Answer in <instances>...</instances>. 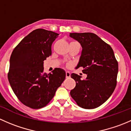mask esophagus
<instances>
[{
	"mask_svg": "<svg viewBox=\"0 0 131 131\" xmlns=\"http://www.w3.org/2000/svg\"><path fill=\"white\" fill-rule=\"evenodd\" d=\"M66 77L70 78V73L69 72H66Z\"/></svg>",
	"mask_w": 131,
	"mask_h": 131,
	"instance_id": "esophagus-1",
	"label": "esophagus"
}]
</instances>
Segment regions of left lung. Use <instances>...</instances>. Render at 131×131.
<instances>
[{"mask_svg": "<svg viewBox=\"0 0 131 131\" xmlns=\"http://www.w3.org/2000/svg\"><path fill=\"white\" fill-rule=\"evenodd\" d=\"M70 36L82 47L77 67L88 77L72 73L76 82L70 95L79 106L93 109L101 106L110 97L117 85L118 62L113 49L97 35L92 33H71Z\"/></svg>", "mask_w": 131, "mask_h": 131, "instance_id": "8db88e82", "label": "left lung"}]
</instances>
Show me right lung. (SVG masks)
<instances>
[{"label":"right lung","instance_id":"right-lung-1","mask_svg":"<svg viewBox=\"0 0 131 131\" xmlns=\"http://www.w3.org/2000/svg\"><path fill=\"white\" fill-rule=\"evenodd\" d=\"M58 35L36 29L12 52L7 77L14 93L25 106L33 109L46 106L65 79V72L60 68L48 74L43 71V61L52 54V43Z\"/></svg>","mask_w":131,"mask_h":131}]
</instances>
